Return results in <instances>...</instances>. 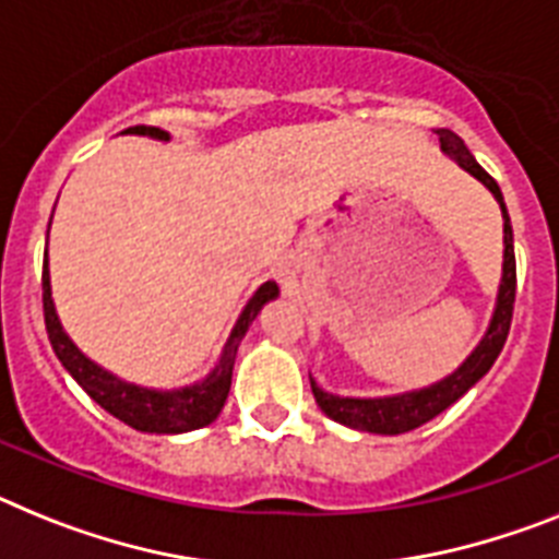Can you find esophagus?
Here are the masks:
<instances>
[{
	"label": "esophagus",
	"instance_id": "esophagus-1",
	"mask_svg": "<svg viewBox=\"0 0 559 559\" xmlns=\"http://www.w3.org/2000/svg\"><path fill=\"white\" fill-rule=\"evenodd\" d=\"M273 275H275V281H281L284 286H289L295 281V261L289 259V255H284V259L273 266Z\"/></svg>",
	"mask_w": 559,
	"mask_h": 559
}]
</instances>
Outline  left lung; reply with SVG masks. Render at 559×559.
<instances>
[{"mask_svg": "<svg viewBox=\"0 0 559 559\" xmlns=\"http://www.w3.org/2000/svg\"><path fill=\"white\" fill-rule=\"evenodd\" d=\"M439 143L441 152L448 154L450 159L459 163V168L475 177L495 197L498 207H501L503 216V266H501V284H498V295H495V309L492 318H489V326L484 332V337L478 340V346L467 354V360L461 362L453 373L441 377L439 382H430L425 388H416V391H402V394H388V396H340L332 391H323V388L312 380V394L318 407L329 419L340 421V425L352 427V430H362V433H380V436H400L407 430H416L425 421L436 419L441 411H448L453 402H459L461 396L467 394L475 382L481 380L484 373L492 368V362L498 360L503 343H507L509 323H512V307H514V284H518V275H514V239H512V222H509L507 202H503V193L498 188L492 177L484 171L481 165L475 163V157L469 154V148L464 145V140L459 134H453L450 129H439Z\"/></svg>", "mask_w": 559, "mask_h": 559, "instance_id": "left-lung-1", "label": "left lung"}]
</instances>
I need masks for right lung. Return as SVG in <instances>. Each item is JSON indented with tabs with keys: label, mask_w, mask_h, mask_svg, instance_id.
<instances>
[{
	"label": "right lung",
	"mask_w": 559,
	"mask_h": 559,
	"mask_svg": "<svg viewBox=\"0 0 559 559\" xmlns=\"http://www.w3.org/2000/svg\"><path fill=\"white\" fill-rule=\"evenodd\" d=\"M120 134H138V138H152L168 143L171 134L163 132V129H154V126H132ZM52 222V219H50ZM50 236V230H47ZM41 289H45V323L47 334H50L52 352L61 360V366L70 371L72 380L84 388L92 400L104 407L106 414H111L115 419L126 421L129 427L140 430V433H188V430H199V427L216 421V416L222 414L225 407L227 394H230V380H233V362H236V352H239L241 337L247 334L250 323L259 318V312L264 309V304H270L273 298H278V284L275 281H266L255 289L250 300L241 309L236 326H233L230 337H227L225 348H222V357L216 362L205 380L191 382V385L171 388V391H163V388H143L138 382L120 380L118 373L106 371L104 366L86 357L81 348L72 343L70 334L61 326V318L56 312V300H52V286H50V261H47L45 250V275H41Z\"/></svg>",
	"instance_id": "1"
}]
</instances>
